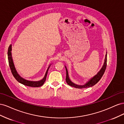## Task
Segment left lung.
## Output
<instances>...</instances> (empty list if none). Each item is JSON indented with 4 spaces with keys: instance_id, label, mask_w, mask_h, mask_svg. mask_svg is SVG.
<instances>
[{
    "instance_id": "1",
    "label": "left lung",
    "mask_w": 124,
    "mask_h": 124,
    "mask_svg": "<svg viewBox=\"0 0 124 124\" xmlns=\"http://www.w3.org/2000/svg\"><path fill=\"white\" fill-rule=\"evenodd\" d=\"M107 54L106 55V57H105L104 59V62L103 63V65L102 67V68L100 69V70L99 72L97 73V74L93 77V78H91L87 83H85L84 85H79L74 84V83L71 81L69 78V75H68V72L66 67L65 66L66 70V81L69 85L72 86V87H74L77 88H87L92 87V86L95 85L96 84H97L98 82L99 81V80L101 79V78H102L103 75L105 72V70H106V67H107Z\"/></svg>"
}]
</instances>
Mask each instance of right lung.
<instances>
[{"mask_svg": "<svg viewBox=\"0 0 124 124\" xmlns=\"http://www.w3.org/2000/svg\"><path fill=\"white\" fill-rule=\"evenodd\" d=\"M11 51H12V45L10 44L9 48H8V58L9 64L10 68V69L11 71V72H12L13 76L15 78H16V79L18 82H19V83L23 84L24 85H26V86H30V87H40V86H41L42 85H43L45 81H46V80L48 70V69H49L51 65H50V66H48V68L46 71V74H45V76L42 80H41L38 81H31L25 80L24 78H22L20 76V75L18 74L16 70V68H15L12 57V54H11Z\"/></svg>", "mask_w": 124, "mask_h": 124, "instance_id": "right-lung-1", "label": "right lung"}]
</instances>
